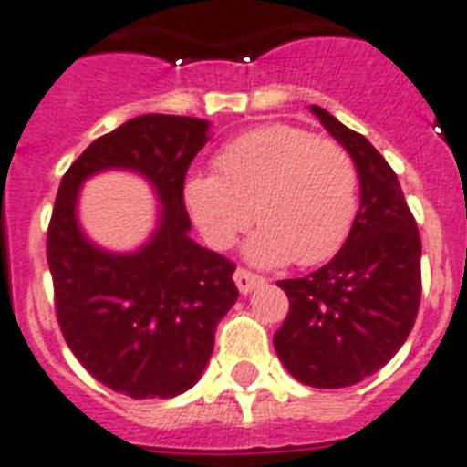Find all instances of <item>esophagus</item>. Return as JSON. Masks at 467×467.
<instances>
[{"label": "esophagus", "mask_w": 467, "mask_h": 467, "mask_svg": "<svg viewBox=\"0 0 467 467\" xmlns=\"http://www.w3.org/2000/svg\"><path fill=\"white\" fill-rule=\"evenodd\" d=\"M234 283H237V287H240L242 295H249L252 290H256V287L264 283V278H259L256 273L244 271V268H237V271H234Z\"/></svg>", "instance_id": "1"}]
</instances>
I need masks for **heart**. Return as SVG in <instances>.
<instances>
[{"mask_svg": "<svg viewBox=\"0 0 467 467\" xmlns=\"http://www.w3.org/2000/svg\"><path fill=\"white\" fill-rule=\"evenodd\" d=\"M184 201L201 234L227 249L254 221L246 261L273 268L331 259L352 230L359 177L352 155L293 124H268L227 141L215 174H192Z\"/></svg>", "mask_w": 467, "mask_h": 467, "instance_id": "obj_1", "label": "heart"}]
</instances>
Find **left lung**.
<instances>
[{
  "mask_svg": "<svg viewBox=\"0 0 467 467\" xmlns=\"http://www.w3.org/2000/svg\"><path fill=\"white\" fill-rule=\"evenodd\" d=\"M312 112L358 165L359 211L326 266L278 280L290 312L273 345L299 384L343 389L381 369L410 336L422 295V242L384 155L319 105Z\"/></svg>",
  "mask_w": 467,
  "mask_h": 467,
  "instance_id": "obj_1",
  "label": "left lung"
}]
</instances>
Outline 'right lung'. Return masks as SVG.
Returning a JSON list of instances; mask_svg holds the SVG:
<instances>
[{"mask_svg": "<svg viewBox=\"0 0 467 467\" xmlns=\"http://www.w3.org/2000/svg\"><path fill=\"white\" fill-rule=\"evenodd\" d=\"M208 127L196 117H134L90 143L57 192L47 230L57 321L76 359L129 398L189 391L240 295L233 261L189 237L184 177ZM108 169L141 173L161 203L154 234L134 253L98 247L75 215L82 182Z\"/></svg>", "mask_w": 467, "mask_h": 467, "instance_id": "1", "label": "right lung"}]
</instances>
